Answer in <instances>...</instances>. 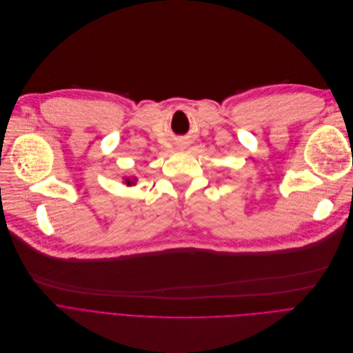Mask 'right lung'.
I'll return each mask as SVG.
<instances>
[{
	"mask_svg": "<svg viewBox=\"0 0 353 353\" xmlns=\"http://www.w3.org/2000/svg\"><path fill=\"white\" fill-rule=\"evenodd\" d=\"M123 182H125L128 186H131V185H135V178H125V181H123Z\"/></svg>",
	"mask_w": 353,
	"mask_h": 353,
	"instance_id": "add662e5",
	"label": "right lung"
}]
</instances>
